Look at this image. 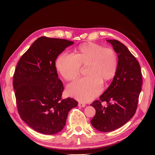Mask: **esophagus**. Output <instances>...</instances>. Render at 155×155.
I'll return each mask as SVG.
<instances>
[{
    "instance_id": "1",
    "label": "esophagus",
    "mask_w": 155,
    "mask_h": 155,
    "mask_svg": "<svg viewBox=\"0 0 155 155\" xmlns=\"http://www.w3.org/2000/svg\"><path fill=\"white\" fill-rule=\"evenodd\" d=\"M78 106L80 107H85L86 106V105L85 104H83V103L81 102H79L78 104Z\"/></svg>"
}]
</instances>
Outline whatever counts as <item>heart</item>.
<instances>
[{
	"instance_id": "b5f03b06",
	"label": "heart",
	"mask_w": 155,
	"mask_h": 155,
	"mask_svg": "<svg viewBox=\"0 0 155 155\" xmlns=\"http://www.w3.org/2000/svg\"><path fill=\"white\" fill-rule=\"evenodd\" d=\"M55 66L60 76L67 81H73L79 76L81 67H87V77L70 84L67 92L75 99L87 102L100 93L101 82L107 83L114 78L118 69V57L113 49L86 43L74 49L73 56L60 54Z\"/></svg>"
}]
</instances>
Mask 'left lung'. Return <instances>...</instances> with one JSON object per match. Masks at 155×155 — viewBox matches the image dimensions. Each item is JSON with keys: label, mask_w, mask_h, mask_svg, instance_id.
Instances as JSON below:
<instances>
[{"label": "left lung", "mask_w": 155, "mask_h": 155, "mask_svg": "<svg viewBox=\"0 0 155 155\" xmlns=\"http://www.w3.org/2000/svg\"><path fill=\"white\" fill-rule=\"evenodd\" d=\"M118 54V69L112 82L91 105L96 109L92 125L101 132H110L125 125L135 114L142 77L139 63L126 46L119 41L107 40ZM101 102L107 103L105 107Z\"/></svg>", "instance_id": "left-lung-1"}]
</instances>
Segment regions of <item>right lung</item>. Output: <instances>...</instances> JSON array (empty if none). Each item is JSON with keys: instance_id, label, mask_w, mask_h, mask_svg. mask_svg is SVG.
I'll use <instances>...</instances> for the list:
<instances>
[{"instance_id": "obj_1", "label": "right lung", "mask_w": 155, "mask_h": 155, "mask_svg": "<svg viewBox=\"0 0 155 155\" xmlns=\"http://www.w3.org/2000/svg\"><path fill=\"white\" fill-rule=\"evenodd\" d=\"M73 41L41 37L18 61L13 76L17 107L21 119L45 134H57L66 125L68 112L78 101L61 100L62 81L55 66L58 56Z\"/></svg>"}]
</instances>
